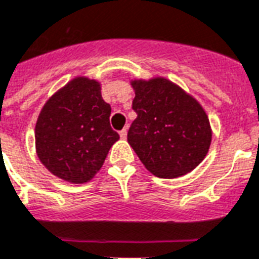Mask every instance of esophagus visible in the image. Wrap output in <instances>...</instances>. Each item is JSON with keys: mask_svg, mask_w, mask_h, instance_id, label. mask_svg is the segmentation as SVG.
Here are the masks:
<instances>
[{"mask_svg": "<svg viewBox=\"0 0 259 259\" xmlns=\"http://www.w3.org/2000/svg\"><path fill=\"white\" fill-rule=\"evenodd\" d=\"M119 134H120V138L121 139L127 138V128H123V130H121V131L119 132Z\"/></svg>", "mask_w": 259, "mask_h": 259, "instance_id": "34e87169", "label": "esophagus"}]
</instances>
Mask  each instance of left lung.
Segmentation results:
<instances>
[{
    "label": "left lung",
    "mask_w": 259,
    "mask_h": 259,
    "mask_svg": "<svg viewBox=\"0 0 259 259\" xmlns=\"http://www.w3.org/2000/svg\"><path fill=\"white\" fill-rule=\"evenodd\" d=\"M132 108L138 117L127 140L145 168L161 179L193 170L211 142L209 119L191 95L163 78L135 80Z\"/></svg>",
    "instance_id": "1"
}]
</instances>
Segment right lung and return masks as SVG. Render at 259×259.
Here are the masks:
<instances>
[{
  "label": "right lung",
  "instance_id": "1",
  "mask_svg": "<svg viewBox=\"0 0 259 259\" xmlns=\"http://www.w3.org/2000/svg\"><path fill=\"white\" fill-rule=\"evenodd\" d=\"M110 115L99 83L87 78L71 80L51 96L38 117L35 145L42 164L70 183L91 180L119 140Z\"/></svg>",
  "mask_w": 259,
  "mask_h": 259
}]
</instances>
